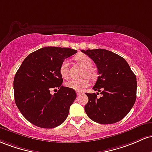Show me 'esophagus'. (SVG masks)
<instances>
[{
    "label": "esophagus",
    "mask_w": 152,
    "mask_h": 152,
    "mask_svg": "<svg viewBox=\"0 0 152 152\" xmlns=\"http://www.w3.org/2000/svg\"><path fill=\"white\" fill-rule=\"evenodd\" d=\"M83 94V93H80V92H77V96H80V95H82Z\"/></svg>",
    "instance_id": "esophagus-1"
}]
</instances>
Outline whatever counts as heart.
Wrapping results in <instances>:
<instances>
[{
  "mask_svg": "<svg viewBox=\"0 0 152 152\" xmlns=\"http://www.w3.org/2000/svg\"><path fill=\"white\" fill-rule=\"evenodd\" d=\"M75 60L86 69L84 72L85 75L89 77L90 78L94 77V73L90 69V68L93 66V62L88 56L85 54H78L75 57ZM68 65H69V62L67 59H64L59 67V72L63 78H67L69 76ZM89 85L90 81L87 78L82 80H70L66 83V86L67 88L76 90V91H82L84 88H87Z\"/></svg>",
  "mask_w": 152,
  "mask_h": 152,
  "instance_id": "1",
  "label": "heart"
}]
</instances>
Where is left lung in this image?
Here are the masks:
<instances>
[{"instance_id": "left-lung-1", "label": "left lung", "mask_w": 152, "mask_h": 152, "mask_svg": "<svg viewBox=\"0 0 152 152\" xmlns=\"http://www.w3.org/2000/svg\"><path fill=\"white\" fill-rule=\"evenodd\" d=\"M96 64L98 77L93 89L99 93L85 94L88 116L101 124H115L122 120L132 108L136 99L137 83L126 61L118 54L103 49L81 50Z\"/></svg>"}]
</instances>
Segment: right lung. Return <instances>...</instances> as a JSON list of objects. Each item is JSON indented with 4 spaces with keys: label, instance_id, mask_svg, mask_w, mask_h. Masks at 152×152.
Instances as JSON below:
<instances>
[{
    "label": "right lung",
    "instance_id": "obj_1",
    "mask_svg": "<svg viewBox=\"0 0 152 152\" xmlns=\"http://www.w3.org/2000/svg\"><path fill=\"white\" fill-rule=\"evenodd\" d=\"M77 51L56 47H44L28 54L13 80L15 103L28 121L44 129H52L67 118L77 95L64 87L61 64ZM58 90L52 94L50 91Z\"/></svg>",
    "mask_w": 152,
    "mask_h": 152
}]
</instances>
